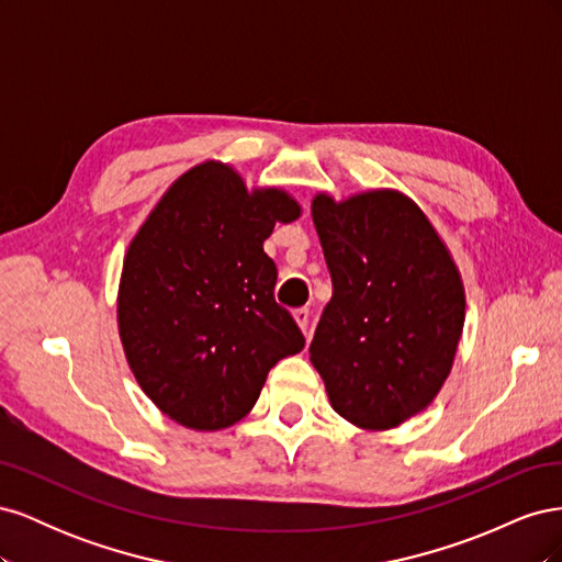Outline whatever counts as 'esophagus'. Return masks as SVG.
Returning a JSON list of instances; mask_svg holds the SVG:
<instances>
[{
	"mask_svg": "<svg viewBox=\"0 0 562 562\" xmlns=\"http://www.w3.org/2000/svg\"><path fill=\"white\" fill-rule=\"evenodd\" d=\"M293 316H295V323L300 326V330H302L304 335H307V328H310V310L302 307V310H297Z\"/></svg>",
	"mask_w": 562,
	"mask_h": 562,
	"instance_id": "esophagus-1",
	"label": "esophagus"
}]
</instances>
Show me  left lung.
Masks as SVG:
<instances>
[{"mask_svg": "<svg viewBox=\"0 0 562 562\" xmlns=\"http://www.w3.org/2000/svg\"><path fill=\"white\" fill-rule=\"evenodd\" d=\"M312 217L333 279L312 363L337 415L368 431L394 429L450 375L464 328L462 277L427 215L396 190L316 194Z\"/></svg>", "mask_w": 562, "mask_h": 562, "instance_id": "obj_1", "label": "left lung"}]
</instances>
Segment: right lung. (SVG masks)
Returning a JSON list of instances; mask_svg holds the SVG:
<instances>
[{
	"label": "right lung",
	"instance_id": "obj_1",
	"mask_svg": "<svg viewBox=\"0 0 562 562\" xmlns=\"http://www.w3.org/2000/svg\"><path fill=\"white\" fill-rule=\"evenodd\" d=\"M297 217L288 192H248L232 166L206 161L168 187L133 236L119 281V337L140 389L182 427H232L252 411L267 372L302 351L262 248L277 223Z\"/></svg>",
	"mask_w": 562,
	"mask_h": 562
}]
</instances>
